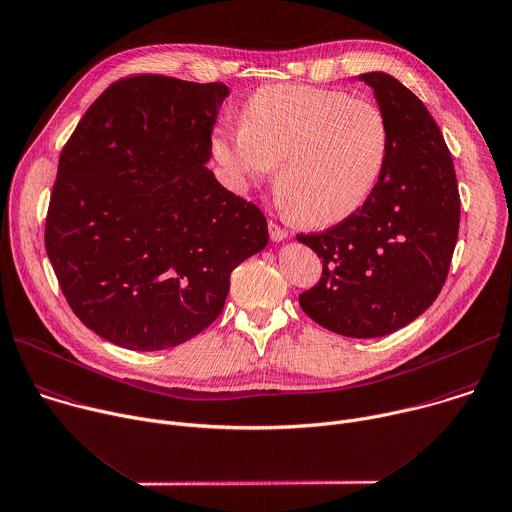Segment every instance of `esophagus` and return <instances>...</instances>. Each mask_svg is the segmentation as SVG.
I'll use <instances>...</instances> for the list:
<instances>
[{"instance_id": "obj_1", "label": "esophagus", "mask_w": 512, "mask_h": 512, "mask_svg": "<svg viewBox=\"0 0 512 512\" xmlns=\"http://www.w3.org/2000/svg\"><path fill=\"white\" fill-rule=\"evenodd\" d=\"M287 231L283 229V227H279L277 223H273V221H269V237H271V241H275V243H279V241H283V239H287Z\"/></svg>"}]
</instances>
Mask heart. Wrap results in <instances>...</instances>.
<instances>
[{
	"instance_id": "heart-1",
	"label": "heart",
	"mask_w": 512,
	"mask_h": 512,
	"mask_svg": "<svg viewBox=\"0 0 512 512\" xmlns=\"http://www.w3.org/2000/svg\"><path fill=\"white\" fill-rule=\"evenodd\" d=\"M386 112L368 98L305 84L255 90L241 108L239 128H219L213 158L243 191L279 166L275 193L301 225L348 219L376 191L390 156Z\"/></svg>"
}]
</instances>
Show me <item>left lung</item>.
Listing matches in <instances>:
<instances>
[{
  "label": "left lung",
  "instance_id": "8db88e82",
  "mask_svg": "<svg viewBox=\"0 0 512 512\" xmlns=\"http://www.w3.org/2000/svg\"><path fill=\"white\" fill-rule=\"evenodd\" d=\"M390 122L392 146L372 197L339 225L297 235L323 261L301 309L346 337H382L438 297L452 261L460 195L450 150L422 104L386 72L360 74Z\"/></svg>",
  "mask_w": 512,
  "mask_h": 512
}]
</instances>
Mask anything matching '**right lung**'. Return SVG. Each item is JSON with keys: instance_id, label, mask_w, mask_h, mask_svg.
I'll return each instance as SVG.
<instances>
[{"instance_id": "1", "label": "right lung", "mask_w": 512, "mask_h": 512, "mask_svg": "<svg viewBox=\"0 0 512 512\" xmlns=\"http://www.w3.org/2000/svg\"><path fill=\"white\" fill-rule=\"evenodd\" d=\"M227 96L221 82L128 76L60 154L46 253L72 311L110 344H185L221 315L231 271L267 247L259 207L205 166Z\"/></svg>"}]
</instances>
